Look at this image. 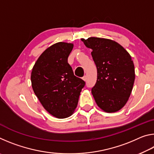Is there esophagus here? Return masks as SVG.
Returning a JSON list of instances; mask_svg holds the SVG:
<instances>
[{
    "mask_svg": "<svg viewBox=\"0 0 154 154\" xmlns=\"http://www.w3.org/2000/svg\"><path fill=\"white\" fill-rule=\"evenodd\" d=\"M82 79H83V81H85H85H86V79H87V76H86V75H85V76H83Z\"/></svg>",
    "mask_w": 154,
    "mask_h": 154,
    "instance_id": "obj_1",
    "label": "esophagus"
}]
</instances>
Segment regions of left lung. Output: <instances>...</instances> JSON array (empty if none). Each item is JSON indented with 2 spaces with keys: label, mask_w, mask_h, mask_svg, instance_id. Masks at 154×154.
<instances>
[{
  "label": "left lung",
  "mask_w": 154,
  "mask_h": 154,
  "mask_svg": "<svg viewBox=\"0 0 154 154\" xmlns=\"http://www.w3.org/2000/svg\"><path fill=\"white\" fill-rule=\"evenodd\" d=\"M82 41L92 49L97 68V80L92 88L96 104L106 113L118 111L126 104L133 88L135 72L131 56L113 40L90 37Z\"/></svg>",
  "instance_id": "1"
}]
</instances>
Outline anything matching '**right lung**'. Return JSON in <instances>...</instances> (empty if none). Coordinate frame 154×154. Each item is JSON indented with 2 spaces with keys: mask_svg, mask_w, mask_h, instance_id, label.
Segmentation results:
<instances>
[{
  "mask_svg": "<svg viewBox=\"0 0 154 154\" xmlns=\"http://www.w3.org/2000/svg\"><path fill=\"white\" fill-rule=\"evenodd\" d=\"M73 44L59 42L46 49L35 62L31 83L45 110L57 118L71 116L76 109L83 80L75 76L68 57Z\"/></svg>",
  "mask_w": 154,
  "mask_h": 154,
  "instance_id": "right-lung-1",
  "label": "right lung"
}]
</instances>
